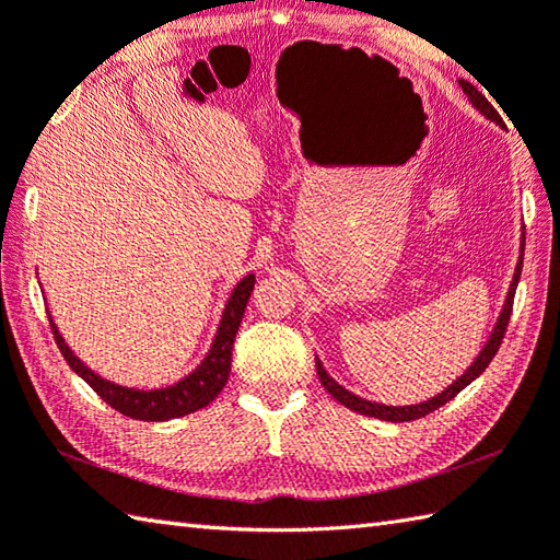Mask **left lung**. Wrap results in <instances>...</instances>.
Segmentation results:
<instances>
[{
  "mask_svg": "<svg viewBox=\"0 0 560 560\" xmlns=\"http://www.w3.org/2000/svg\"><path fill=\"white\" fill-rule=\"evenodd\" d=\"M458 84H462L464 94L468 96L470 106L476 108V112L480 116H486L488 120H492L495 126H502V118L500 114L495 112V108L490 106L488 98L480 94L474 84L466 82V80H458ZM522 259H524V228H522V237H520V257H517V265H514V273H512V281H510V289H508V295L505 301H502V308H500V315L495 325H492V330L486 339V345L480 347V352L476 354V359L470 361V364L466 366V371L462 376H456L448 386L436 393V396L427 398L422 402H415V405H386V402H374V400H366L357 396V393L347 390L342 383H337L330 374H327V369L323 366L320 357H315V366H317V376H320V383L323 388L330 393V396L342 402L345 408L354 410L359 415H366V418H376V420H383V422H410V420H420L424 418V415L434 412L436 408H442V405H446L448 400H452L454 396H458L466 386H470L483 371L488 369V364L492 361V357L498 354L500 349V342L502 337H505V330H508V323H510V313H512V301H514V291H517V283H520V273H522Z\"/></svg>",
  "mask_w": 560,
  "mask_h": 560,
  "instance_id": "8db88e82",
  "label": "left lung"
}]
</instances>
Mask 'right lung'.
I'll use <instances>...</instances> for the list:
<instances>
[{
	"label": "right lung",
	"instance_id": "right-lung-1",
	"mask_svg": "<svg viewBox=\"0 0 560 560\" xmlns=\"http://www.w3.org/2000/svg\"><path fill=\"white\" fill-rule=\"evenodd\" d=\"M252 289H255V273H247V277H243L235 283V289L230 291V299L225 301L221 320H218L213 342L208 347L201 364L196 366L191 374H186L177 383H172V386H164V388H150V390L130 388L98 376L96 371L86 366L84 361L72 352L70 345L65 342L52 317H50V327H52L55 342H58L60 352L65 361L70 364V369L82 381L90 383V388H94L98 396H102V400L112 405L114 410L126 415V418L142 420V422H167L206 408V405H211L218 398V393L223 390L230 376L233 342H235L237 327L243 323Z\"/></svg>",
	"mask_w": 560,
	"mask_h": 560
}]
</instances>
